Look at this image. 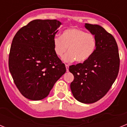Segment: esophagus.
Here are the masks:
<instances>
[{"label":"esophagus","mask_w":127,"mask_h":127,"mask_svg":"<svg viewBox=\"0 0 127 127\" xmlns=\"http://www.w3.org/2000/svg\"><path fill=\"white\" fill-rule=\"evenodd\" d=\"M65 67H66V70H67V71L68 72L69 71V65H67V64H65Z\"/></svg>","instance_id":"esophagus-1"}]
</instances>
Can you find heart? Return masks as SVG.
Here are the masks:
<instances>
[{"label":"heart","instance_id":"heart-1","mask_svg":"<svg viewBox=\"0 0 127 127\" xmlns=\"http://www.w3.org/2000/svg\"><path fill=\"white\" fill-rule=\"evenodd\" d=\"M69 52L63 57L66 62L76 60L83 63L88 60L94 53L96 41L94 35L77 28H69L64 30L60 37L53 39L55 53L58 57H62L67 51Z\"/></svg>","mask_w":127,"mask_h":127}]
</instances>
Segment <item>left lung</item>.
I'll return each mask as SVG.
<instances>
[{
    "mask_svg": "<svg viewBox=\"0 0 127 127\" xmlns=\"http://www.w3.org/2000/svg\"><path fill=\"white\" fill-rule=\"evenodd\" d=\"M85 28L95 35V51L88 60L70 65L69 70L74 77L70 83L74 98L92 104L102 98L116 80L120 57L116 40L111 33L98 25L85 23Z\"/></svg>",
    "mask_w": 127,
    "mask_h": 127,
    "instance_id": "left-lung-1",
    "label": "left lung"
}]
</instances>
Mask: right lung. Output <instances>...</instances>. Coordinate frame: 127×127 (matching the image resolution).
<instances>
[{
	"instance_id": "right-lung-1",
	"label": "right lung",
	"mask_w": 127,
	"mask_h": 127,
	"mask_svg": "<svg viewBox=\"0 0 127 127\" xmlns=\"http://www.w3.org/2000/svg\"><path fill=\"white\" fill-rule=\"evenodd\" d=\"M60 25L57 20H34L21 28L13 38L9 69L18 89L28 99L46 97L66 72L53 48Z\"/></svg>"
}]
</instances>
